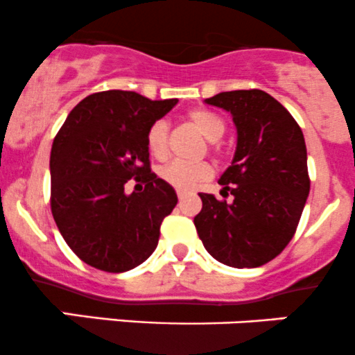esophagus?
Returning <instances> with one entry per match:
<instances>
[{
  "mask_svg": "<svg viewBox=\"0 0 355 355\" xmlns=\"http://www.w3.org/2000/svg\"><path fill=\"white\" fill-rule=\"evenodd\" d=\"M186 196V191H182V189H178V198L179 200H182V198Z\"/></svg>",
  "mask_w": 355,
  "mask_h": 355,
  "instance_id": "1",
  "label": "esophagus"
}]
</instances>
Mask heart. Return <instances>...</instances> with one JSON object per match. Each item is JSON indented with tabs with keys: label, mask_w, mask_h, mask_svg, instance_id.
<instances>
[{
	"label": "heart",
	"mask_w": 355,
	"mask_h": 355,
	"mask_svg": "<svg viewBox=\"0 0 355 355\" xmlns=\"http://www.w3.org/2000/svg\"><path fill=\"white\" fill-rule=\"evenodd\" d=\"M188 121L196 128L205 139L215 147L216 140L223 137L227 123L220 115L209 110H191L188 113ZM147 148L155 159H166L169 154V125L166 120H157L147 130ZM161 178L169 186L176 189H189L198 182H203L211 176V166L208 162H181L174 161L161 169Z\"/></svg>",
	"instance_id": "heart-1"
}]
</instances>
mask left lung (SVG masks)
Masks as SVG:
<instances>
[{
	"instance_id": "1",
	"label": "left lung",
	"mask_w": 355,
	"mask_h": 355,
	"mask_svg": "<svg viewBox=\"0 0 355 355\" xmlns=\"http://www.w3.org/2000/svg\"><path fill=\"white\" fill-rule=\"evenodd\" d=\"M223 108L237 127L222 194L200 193L194 227L211 257L230 268H259L279 255L295 235L310 193L306 146L291 113L261 89L225 91L205 100Z\"/></svg>"
}]
</instances>
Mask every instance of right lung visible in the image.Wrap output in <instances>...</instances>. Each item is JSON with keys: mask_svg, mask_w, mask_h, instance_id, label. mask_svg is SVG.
<instances>
[{"mask_svg": "<svg viewBox=\"0 0 355 355\" xmlns=\"http://www.w3.org/2000/svg\"><path fill=\"white\" fill-rule=\"evenodd\" d=\"M178 100L101 91L72 108L51 152V209L60 235L86 264L125 272L150 257L178 194L150 171L147 130ZM142 182L140 193L124 184Z\"/></svg>", "mask_w": 355, "mask_h": 355, "instance_id": "add662e5", "label": "right lung"}]
</instances>
